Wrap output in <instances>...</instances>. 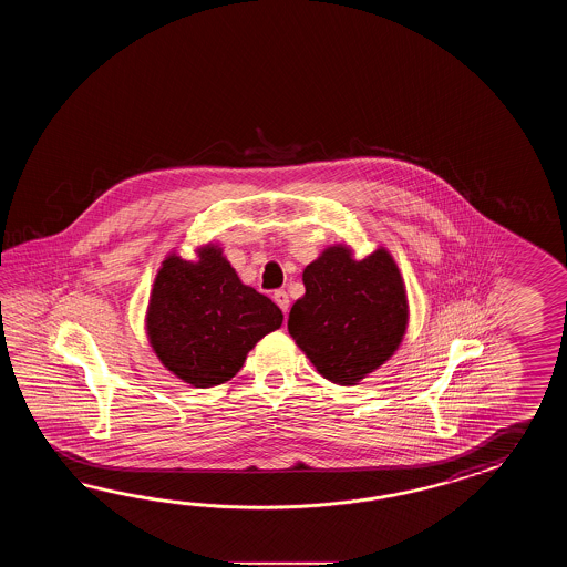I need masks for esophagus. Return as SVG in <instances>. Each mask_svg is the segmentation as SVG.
Masks as SVG:
<instances>
[{
  "mask_svg": "<svg viewBox=\"0 0 567 567\" xmlns=\"http://www.w3.org/2000/svg\"><path fill=\"white\" fill-rule=\"evenodd\" d=\"M274 300H276V303H278L279 308H281V312L288 313L289 298L288 293H286L284 289H278V291L274 293Z\"/></svg>",
  "mask_w": 567,
  "mask_h": 567,
  "instance_id": "esophagus-1",
  "label": "esophagus"
}]
</instances>
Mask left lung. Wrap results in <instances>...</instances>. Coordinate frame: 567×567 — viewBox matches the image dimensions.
I'll list each match as a JSON object with an SVG mask.
<instances>
[{
	"instance_id": "left-lung-1",
	"label": "left lung",
	"mask_w": 567,
	"mask_h": 567,
	"mask_svg": "<svg viewBox=\"0 0 567 567\" xmlns=\"http://www.w3.org/2000/svg\"><path fill=\"white\" fill-rule=\"evenodd\" d=\"M301 279L306 293L291 306L288 330L324 379L357 385L395 354L410 301L389 249L357 259L349 245H330Z\"/></svg>"
}]
</instances>
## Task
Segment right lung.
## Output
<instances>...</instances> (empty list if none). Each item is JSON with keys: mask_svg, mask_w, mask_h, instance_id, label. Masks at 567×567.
I'll return each instance as SVG.
<instances>
[{"mask_svg": "<svg viewBox=\"0 0 567 567\" xmlns=\"http://www.w3.org/2000/svg\"><path fill=\"white\" fill-rule=\"evenodd\" d=\"M284 313L245 286L223 247L206 243L196 259L166 255L145 312V334L159 362L184 383L208 389L241 371L249 350L278 330Z\"/></svg>", "mask_w": 567, "mask_h": 567, "instance_id": "obj_1", "label": "right lung"}]
</instances>
